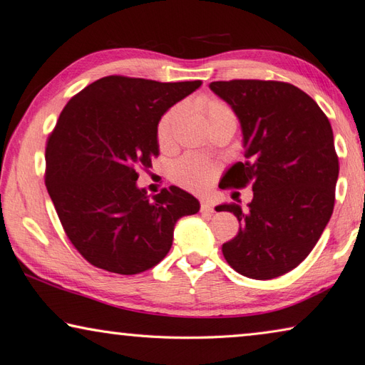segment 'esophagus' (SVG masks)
I'll use <instances>...</instances> for the list:
<instances>
[{
  "label": "esophagus",
  "instance_id": "esophagus-1",
  "mask_svg": "<svg viewBox=\"0 0 365 365\" xmlns=\"http://www.w3.org/2000/svg\"><path fill=\"white\" fill-rule=\"evenodd\" d=\"M200 212L202 213H213V205L208 200H202L200 202Z\"/></svg>",
  "mask_w": 365,
  "mask_h": 365
}]
</instances>
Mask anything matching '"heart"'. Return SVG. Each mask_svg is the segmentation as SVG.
<instances>
[{
	"label": "heart",
	"mask_w": 365,
	"mask_h": 365,
	"mask_svg": "<svg viewBox=\"0 0 365 365\" xmlns=\"http://www.w3.org/2000/svg\"><path fill=\"white\" fill-rule=\"evenodd\" d=\"M196 106L205 115L210 125L222 119H235L230 106L221 102V100L197 98ZM180 113L182 108L174 106L160 119L157 127V138L161 147H166L173 141L174 127L177 119L180 118ZM170 177H173V180L177 185H180L183 188L195 192H202L213 183L216 177V168L210 161L196 157V155H187V157L174 163L173 170H170Z\"/></svg>",
	"instance_id": "1"
}]
</instances>
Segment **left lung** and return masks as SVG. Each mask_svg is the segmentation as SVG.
Here are the masks:
<instances>
[{
    "instance_id": "left-lung-1",
    "label": "left lung",
    "mask_w": 365,
    "mask_h": 365,
    "mask_svg": "<svg viewBox=\"0 0 365 365\" xmlns=\"http://www.w3.org/2000/svg\"><path fill=\"white\" fill-rule=\"evenodd\" d=\"M210 88L240 120L245 163L232 165L222 188L252 185L247 208L221 204L240 230L222 245L237 273L267 281L289 273L319 242L334 210L339 158L327 115L297 86L282 81H213Z\"/></svg>"
}]
</instances>
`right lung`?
<instances>
[{
	"instance_id": "right-lung-1",
	"label": "right lung",
	"mask_w": 365,
	"mask_h": 365,
	"mask_svg": "<svg viewBox=\"0 0 365 365\" xmlns=\"http://www.w3.org/2000/svg\"><path fill=\"white\" fill-rule=\"evenodd\" d=\"M200 84L111 75L61 113L45 149V185L68 240L94 267L150 269L173 246L177 221L199 212V200L182 188L149 196L136 180L160 153L161 115Z\"/></svg>"
}]
</instances>
